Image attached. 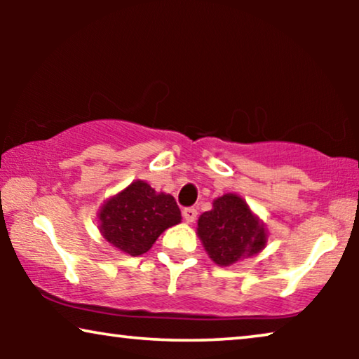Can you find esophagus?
Wrapping results in <instances>:
<instances>
[{
	"mask_svg": "<svg viewBox=\"0 0 359 359\" xmlns=\"http://www.w3.org/2000/svg\"><path fill=\"white\" fill-rule=\"evenodd\" d=\"M196 217H198V210H196L194 208L183 209V219L186 220V224H193Z\"/></svg>",
	"mask_w": 359,
	"mask_h": 359,
	"instance_id": "34e87169",
	"label": "esophagus"
}]
</instances>
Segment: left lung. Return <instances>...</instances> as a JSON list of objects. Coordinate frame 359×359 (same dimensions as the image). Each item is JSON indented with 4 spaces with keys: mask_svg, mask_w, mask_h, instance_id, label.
<instances>
[{
    "mask_svg": "<svg viewBox=\"0 0 359 359\" xmlns=\"http://www.w3.org/2000/svg\"><path fill=\"white\" fill-rule=\"evenodd\" d=\"M196 233L209 258L219 266L252 258L268 242L266 225L235 193L214 199L212 209L199 215Z\"/></svg>",
    "mask_w": 359,
    "mask_h": 359,
    "instance_id": "obj_1",
    "label": "left lung"
}]
</instances>
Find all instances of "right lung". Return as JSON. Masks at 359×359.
Instances as JSON below:
<instances>
[{
    "label": "right lung",
    "mask_w": 359,
    "mask_h": 359,
    "mask_svg": "<svg viewBox=\"0 0 359 359\" xmlns=\"http://www.w3.org/2000/svg\"><path fill=\"white\" fill-rule=\"evenodd\" d=\"M181 222L175 198L156 193L147 181L135 180L97 209V229L111 247L139 257L151 248L166 229Z\"/></svg>",
    "instance_id": "right-lung-1"
}]
</instances>
